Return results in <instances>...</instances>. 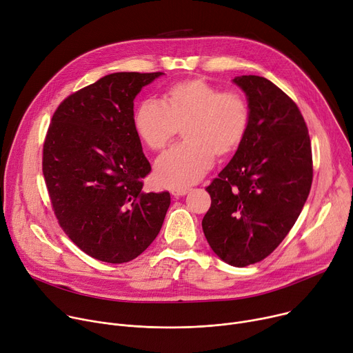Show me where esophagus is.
<instances>
[{
  "label": "esophagus",
  "mask_w": 353,
  "mask_h": 353,
  "mask_svg": "<svg viewBox=\"0 0 353 353\" xmlns=\"http://www.w3.org/2000/svg\"><path fill=\"white\" fill-rule=\"evenodd\" d=\"M189 191H191V188H188V186H182V188H174L172 191H171V194L174 195V196H183V195H186Z\"/></svg>",
  "instance_id": "obj_1"
}]
</instances>
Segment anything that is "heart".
<instances>
[{
	"instance_id": "b5f03b06",
	"label": "heart",
	"mask_w": 353,
	"mask_h": 353,
	"mask_svg": "<svg viewBox=\"0 0 353 353\" xmlns=\"http://www.w3.org/2000/svg\"><path fill=\"white\" fill-rule=\"evenodd\" d=\"M249 120V104L240 92H221L202 79H192L172 85L164 103L155 99L141 101L132 125L152 151L164 150L183 125L185 141L159 157L155 164L159 185L182 188L208 172L214 154L225 157L240 145Z\"/></svg>"
}]
</instances>
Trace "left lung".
I'll use <instances>...</instances> for the list:
<instances>
[{
    "instance_id": "1",
    "label": "left lung",
    "mask_w": 353,
    "mask_h": 353,
    "mask_svg": "<svg viewBox=\"0 0 353 353\" xmlns=\"http://www.w3.org/2000/svg\"><path fill=\"white\" fill-rule=\"evenodd\" d=\"M250 120L229 164L206 188L202 229L214 254L234 267L261 261L300 216L312 183L308 128L296 104L261 76L233 79Z\"/></svg>"
}]
</instances>
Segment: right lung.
<instances>
[{"instance_id":"add662e5","label":"right lung","mask_w":353,"mask_h":353,"mask_svg":"<svg viewBox=\"0 0 353 353\" xmlns=\"http://www.w3.org/2000/svg\"><path fill=\"white\" fill-rule=\"evenodd\" d=\"M164 73L119 72L65 99L52 117L42 171L58 222L93 259L127 263L157 237L170 192H144L151 165L134 130V99Z\"/></svg>"}]
</instances>
